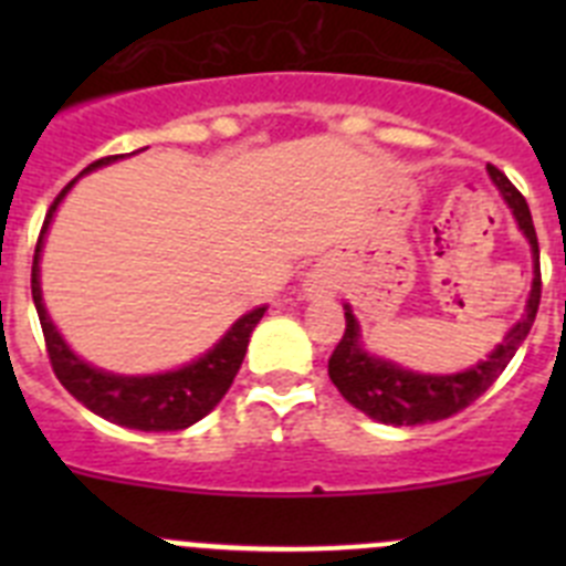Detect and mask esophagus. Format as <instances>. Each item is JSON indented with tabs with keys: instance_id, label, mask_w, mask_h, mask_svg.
<instances>
[{
	"instance_id": "1",
	"label": "esophagus",
	"mask_w": 566,
	"mask_h": 566,
	"mask_svg": "<svg viewBox=\"0 0 566 566\" xmlns=\"http://www.w3.org/2000/svg\"><path fill=\"white\" fill-rule=\"evenodd\" d=\"M303 286H306V289H303V292H306L308 300H319V297H326V294H334L332 280L323 277V274H319V272L308 274V280H306V283H303Z\"/></svg>"
}]
</instances>
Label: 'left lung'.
I'll return each mask as SVG.
<instances>
[{"label": "left lung", "mask_w": 566, "mask_h": 566, "mask_svg": "<svg viewBox=\"0 0 566 566\" xmlns=\"http://www.w3.org/2000/svg\"><path fill=\"white\" fill-rule=\"evenodd\" d=\"M488 175L490 181L496 184L499 192H502L504 203H507L513 218H516L518 229H522V234L530 243V252H533V286H530V297L522 319L504 334L502 343L488 357L479 359L470 368H464V371L422 374L411 371V368H402V365L377 357L371 352H365L359 319L354 317L352 306L345 303V334L337 343V348H334L332 359H328V377L337 385V391L343 394L345 402H352L357 411H363L365 417H371L374 422L399 428V424H428L453 417V413L468 408L473 399L482 397L490 385L496 382L499 374L507 368L513 354L518 352V345L527 339L530 328H533L538 300H542V269H538L536 229H533L527 201L507 181V175L499 172L490 164Z\"/></svg>", "instance_id": "1"}]
</instances>
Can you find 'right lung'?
Instances as JSON below:
<instances>
[{
  "label": "right lung",
  "instance_id": "obj_1",
  "mask_svg": "<svg viewBox=\"0 0 566 566\" xmlns=\"http://www.w3.org/2000/svg\"><path fill=\"white\" fill-rule=\"evenodd\" d=\"M135 153H142V149H135ZM118 158H124V155L98 158V161L90 164L82 175L107 167V164H115ZM82 175H78V178H82ZM78 178H73V181L59 192L53 207L48 209V218H44L42 234H39L36 243V254H33V272H30V292H33V303H36L44 343H48L50 365H53L59 382H62L87 411L98 413V417L107 419V422L147 433L184 431V428H189V424H195L198 419L207 417L214 405L227 397L229 385H232L234 374L240 371V363L247 357L249 337H252L260 317L266 314V306L252 308V312H247L243 317L234 319L232 326H229V332L223 334L207 354H201V357L192 359V363L181 365V368H172V371L113 374L104 371V368H96V365H90L87 359H82L73 348H70L67 339H64L62 332L56 328V323L50 319L42 300V280H39L42 277V274H39L42 272V269H39V260H42L44 234H48L50 221H53L59 203L64 201V195L73 189V184H76Z\"/></svg>",
  "mask_w": 566,
  "mask_h": 566
}]
</instances>
